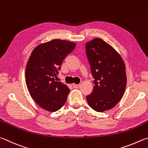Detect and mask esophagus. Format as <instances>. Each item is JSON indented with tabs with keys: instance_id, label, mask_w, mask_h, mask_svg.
Segmentation results:
<instances>
[{
	"instance_id": "esophagus-1",
	"label": "esophagus",
	"mask_w": 148,
	"mask_h": 148,
	"mask_svg": "<svg viewBox=\"0 0 148 148\" xmlns=\"http://www.w3.org/2000/svg\"><path fill=\"white\" fill-rule=\"evenodd\" d=\"M72 86H73V87H74V88H79L80 87L79 84H74V83H73V84H72Z\"/></svg>"
}]
</instances>
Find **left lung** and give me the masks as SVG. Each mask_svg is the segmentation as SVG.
Instances as JSON below:
<instances>
[{"instance_id": "left-lung-1", "label": "left lung", "mask_w": 148, "mask_h": 148, "mask_svg": "<svg viewBox=\"0 0 148 148\" xmlns=\"http://www.w3.org/2000/svg\"><path fill=\"white\" fill-rule=\"evenodd\" d=\"M94 80L93 90L87 96L89 106L97 112L113 108L124 95L127 85L125 65L120 53L100 38L85 45Z\"/></svg>"}]
</instances>
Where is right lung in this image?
I'll return each mask as SVG.
<instances>
[{
	"instance_id": "add662e5",
	"label": "right lung",
	"mask_w": 148,
	"mask_h": 148,
	"mask_svg": "<svg viewBox=\"0 0 148 148\" xmlns=\"http://www.w3.org/2000/svg\"><path fill=\"white\" fill-rule=\"evenodd\" d=\"M74 42L53 39L32 52L26 66V83L31 97L42 109L55 112L62 107L69 87L56 81L64 59L76 47Z\"/></svg>"
}]
</instances>
